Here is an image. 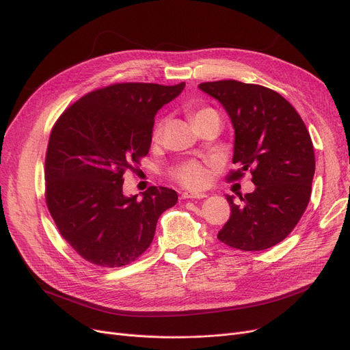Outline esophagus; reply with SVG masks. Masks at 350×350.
<instances>
[{"label":"esophagus","instance_id":"1","mask_svg":"<svg viewBox=\"0 0 350 350\" xmlns=\"http://www.w3.org/2000/svg\"><path fill=\"white\" fill-rule=\"evenodd\" d=\"M206 193H196V192H182V199H204L206 198Z\"/></svg>","mask_w":350,"mask_h":350}]
</instances>
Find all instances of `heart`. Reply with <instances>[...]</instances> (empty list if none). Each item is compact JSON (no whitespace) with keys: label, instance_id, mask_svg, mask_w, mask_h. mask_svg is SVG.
I'll use <instances>...</instances> for the list:
<instances>
[{"label":"heart","instance_id":"heart-1","mask_svg":"<svg viewBox=\"0 0 350 350\" xmlns=\"http://www.w3.org/2000/svg\"><path fill=\"white\" fill-rule=\"evenodd\" d=\"M213 115L218 116V113H216L213 109L202 108L193 113V120L195 122H198L199 120L205 118V116H213ZM161 131H162V124L159 122L154 131L155 138L161 135ZM174 178L179 182V184L192 189L204 188L208 184V172L204 166L198 162H185L179 165L174 171Z\"/></svg>","mask_w":350,"mask_h":350}]
</instances>
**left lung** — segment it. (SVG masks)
I'll return each mask as SVG.
<instances>
[{
    "instance_id": "left-lung-1",
    "label": "left lung",
    "mask_w": 350,
    "mask_h": 350,
    "mask_svg": "<svg viewBox=\"0 0 350 350\" xmlns=\"http://www.w3.org/2000/svg\"><path fill=\"white\" fill-rule=\"evenodd\" d=\"M198 88L215 98L235 129L229 179L251 171L255 191L242 205L226 195L230 218L218 239L242 251H263L284 241L309 204L314 152L296 109L278 92L235 79L204 82Z\"/></svg>"
}]
</instances>
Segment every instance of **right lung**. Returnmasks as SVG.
I'll return each instance as SVG.
<instances>
[{
	"label": "right lung",
	"instance_id": "add662e5",
	"mask_svg": "<svg viewBox=\"0 0 350 350\" xmlns=\"http://www.w3.org/2000/svg\"><path fill=\"white\" fill-rule=\"evenodd\" d=\"M185 82L115 84L66 109L54 125L45 158L46 205L62 238L88 262L116 268L152 243L161 213L178 193L152 187L125 195L124 174L145 157L157 112Z\"/></svg>",
	"mask_w": 350,
	"mask_h": 350
}]
</instances>
